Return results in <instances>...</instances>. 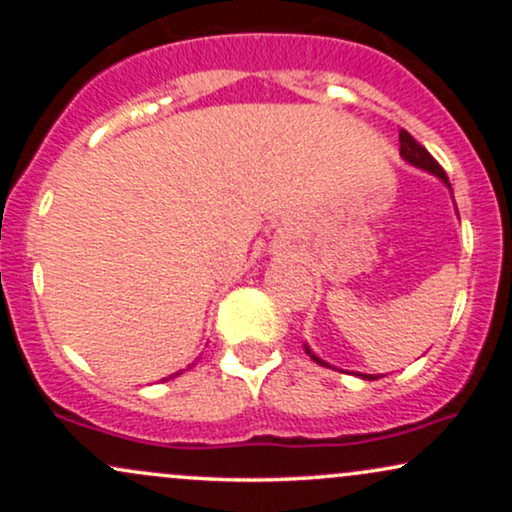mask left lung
Returning <instances> with one entry per match:
<instances>
[{
    "label": "left lung",
    "mask_w": 512,
    "mask_h": 512,
    "mask_svg": "<svg viewBox=\"0 0 512 512\" xmlns=\"http://www.w3.org/2000/svg\"><path fill=\"white\" fill-rule=\"evenodd\" d=\"M399 156H402L404 161L409 163V166L421 168V170H426V173L436 175V178H438L440 182H443L445 187H448L450 195H452V187H450L448 175H445V170L438 166L436 158H433L431 154H428V151L424 149V146H421L419 142H416L414 137H411V134L407 132V129H402V132H399ZM303 346H305V354H308L310 358H313L315 363H320V366H327V368H334V366H330V363H327V361H322V358L317 356L315 351L310 349L308 344H303ZM334 370H339V368H334ZM354 375H358V378H361V380H378V375H368V373H354Z\"/></svg>",
    "instance_id": "obj_1"
}]
</instances>
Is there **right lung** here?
Listing matches in <instances>:
<instances>
[{
    "instance_id": "add662e5",
    "label": "right lung",
    "mask_w": 512,
    "mask_h": 512,
    "mask_svg": "<svg viewBox=\"0 0 512 512\" xmlns=\"http://www.w3.org/2000/svg\"><path fill=\"white\" fill-rule=\"evenodd\" d=\"M175 375H180V373H175Z\"/></svg>"
}]
</instances>
